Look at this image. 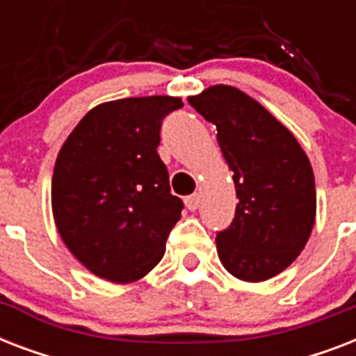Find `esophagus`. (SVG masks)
Masks as SVG:
<instances>
[{
	"mask_svg": "<svg viewBox=\"0 0 356 356\" xmlns=\"http://www.w3.org/2000/svg\"><path fill=\"white\" fill-rule=\"evenodd\" d=\"M184 205L188 207V211L194 212L197 207H200V195L197 194H192L188 197H184Z\"/></svg>",
	"mask_w": 356,
	"mask_h": 356,
	"instance_id": "obj_1",
	"label": "esophagus"
}]
</instances>
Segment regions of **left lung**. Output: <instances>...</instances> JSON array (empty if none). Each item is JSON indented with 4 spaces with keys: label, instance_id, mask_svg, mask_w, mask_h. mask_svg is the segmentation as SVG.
I'll use <instances>...</instances> for the list:
<instances>
[{
    "label": "left lung",
    "instance_id": "8db88e82",
    "mask_svg": "<svg viewBox=\"0 0 356 356\" xmlns=\"http://www.w3.org/2000/svg\"><path fill=\"white\" fill-rule=\"evenodd\" d=\"M188 103L216 125L236 188V216L218 234V257L240 281H268L298 259L314 227L309 156L290 129L234 86H209Z\"/></svg>",
    "mask_w": 356,
    "mask_h": 356
}]
</instances>
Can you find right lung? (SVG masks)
<instances>
[{
  "instance_id": "add662e5",
  "label": "right lung",
  "mask_w": 356,
  "mask_h": 356,
  "mask_svg": "<svg viewBox=\"0 0 356 356\" xmlns=\"http://www.w3.org/2000/svg\"><path fill=\"white\" fill-rule=\"evenodd\" d=\"M181 107L172 96L99 103L64 140L53 168V220L96 277L129 284L161 262L183 201L156 147L162 120Z\"/></svg>"
}]
</instances>
